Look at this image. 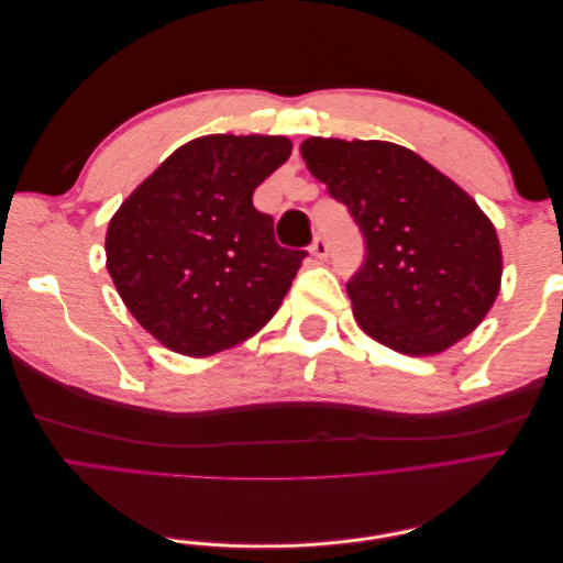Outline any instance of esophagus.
I'll use <instances>...</instances> for the list:
<instances>
[{"label": "esophagus", "instance_id": "esophagus-1", "mask_svg": "<svg viewBox=\"0 0 563 563\" xmlns=\"http://www.w3.org/2000/svg\"><path fill=\"white\" fill-rule=\"evenodd\" d=\"M310 255L314 261H327V255H329V244H327V240H323V236H317V240L312 242V246H310Z\"/></svg>", "mask_w": 563, "mask_h": 563}]
</instances>
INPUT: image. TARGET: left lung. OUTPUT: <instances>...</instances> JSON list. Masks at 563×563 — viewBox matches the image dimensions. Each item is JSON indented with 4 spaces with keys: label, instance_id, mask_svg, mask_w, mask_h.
Masks as SVG:
<instances>
[{
    "label": "left lung",
    "instance_id": "1",
    "mask_svg": "<svg viewBox=\"0 0 563 563\" xmlns=\"http://www.w3.org/2000/svg\"><path fill=\"white\" fill-rule=\"evenodd\" d=\"M300 155L364 234L366 261L347 284L364 333L430 356L479 327L500 291L503 251L496 225L463 187L387 141L312 135Z\"/></svg>",
    "mask_w": 563,
    "mask_h": 563
}]
</instances>
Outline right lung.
Returning <instances> with one entry per match:
<instances>
[{
    "label": "right lung",
    "instance_id": "obj_1",
    "mask_svg": "<svg viewBox=\"0 0 563 563\" xmlns=\"http://www.w3.org/2000/svg\"><path fill=\"white\" fill-rule=\"evenodd\" d=\"M291 150L286 135H201L110 218L106 267L117 294L166 350L211 356L244 343L279 310L305 251L275 242L253 192Z\"/></svg>",
    "mask_w": 563,
    "mask_h": 563
}]
</instances>
